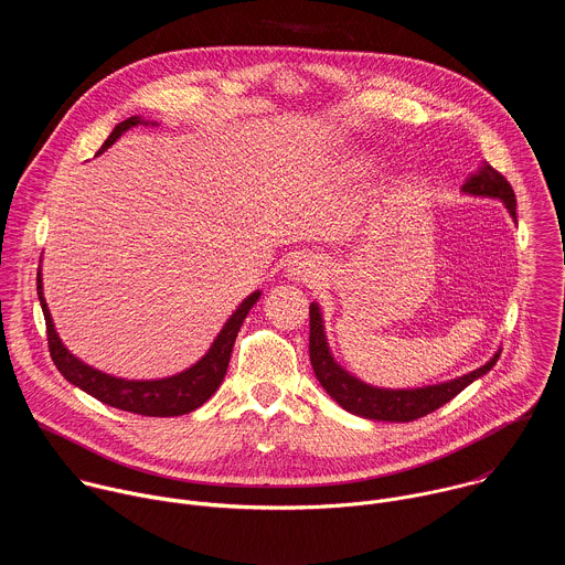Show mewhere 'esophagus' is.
Returning a JSON list of instances; mask_svg holds the SVG:
<instances>
[{"mask_svg": "<svg viewBox=\"0 0 565 565\" xmlns=\"http://www.w3.org/2000/svg\"><path fill=\"white\" fill-rule=\"evenodd\" d=\"M286 277L297 284H317L324 277V266H321L319 257L315 255L297 253L286 266Z\"/></svg>", "mask_w": 565, "mask_h": 565, "instance_id": "1", "label": "esophagus"}]
</instances>
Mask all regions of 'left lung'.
Listing matches in <instances>:
<instances>
[{
	"label": "left lung",
	"mask_w": 565,
	"mask_h": 565,
	"mask_svg": "<svg viewBox=\"0 0 565 565\" xmlns=\"http://www.w3.org/2000/svg\"><path fill=\"white\" fill-rule=\"evenodd\" d=\"M462 192L471 196H488L499 199L510 216L516 221V196L512 185L505 181L503 174H499L492 166L482 163L478 172L469 174V179L462 183ZM310 364L319 380V384L327 388V393L338 402L342 409L349 414L369 418V420H384V423H412L418 420L443 405L451 397H456L465 386H469L473 380L482 377L497 360L501 358V349L494 353L490 362L482 364L480 369L460 375L449 382H438L429 386L418 388H380L373 384L362 382L360 377L351 375L331 353L327 331H324V317H321L319 303H310Z\"/></svg>",
	"instance_id": "left-lung-1"
}]
</instances>
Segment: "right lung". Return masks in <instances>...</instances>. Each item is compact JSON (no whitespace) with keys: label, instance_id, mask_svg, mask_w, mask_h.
<instances>
[{"label":"right lung","instance_id":"add662e5","mask_svg":"<svg viewBox=\"0 0 565 565\" xmlns=\"http://www.w3.org/2000/svg\"><path fill=\"white\" fill-rule=\"evenodd\" d=\"M138 125H156V122L142 120L140 116H131V118L118 122L98 153L107 151L125 131H129L131 127H138ZM38 297H40V306H42V312L46 319L51 358H53L57 371L73 386L83 388L85 393L94 395L96 399L105 402V405H109V407H116V409H122L129 414L151 416V418H172V416H183V414L199 409L221 386L225 371H227V362L232 355L236 333H238L241 324H244V319L250 312V308L259 301L262 290H255L253 295H248L236 306V310L230 315V319L225 321L223 329L214 338L207 353L196 364H192L190 369H185L177 375L160 377V380H125V377L103 373V371L85 364L83 360H77L62 344V340L55 331L49 303L42 292V268L38 270Z\"/></svg>","mask_w":565,"mask_h":565}]
</instances>
